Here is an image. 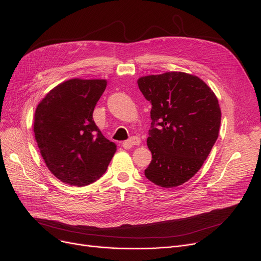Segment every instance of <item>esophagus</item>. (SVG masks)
<instances>
[{"label": "esophagus", "instance_id": "esophagus-1", "mask_svg": "<svg viewBox=\"0 0 261 261\" xmlns=\"http://www.w3.org/2000/svg\"><path fill=\"white\" fill-rule=\"evenodd\" d=\"M141 144V139L138 138V136H132L129 140L125 141L122 143L123 148H130L132 146H139Z\"/></svg>", "mask_w": 261, "mask_h": 261}]
</instances>
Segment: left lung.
<instances>
[{"label":"left lung","instance_id":"8db88e82","mask_svg":"<svg viewBox=\"0 0 261 261\" xmlns=\"http://www.w3.org/2000/svg\"><path fill=\"white\" fill-rule=\"evenodd\" d=\"M138 84L152 105L147 139L152 160L145 176L161 187L182 185L199 171L218 139V99L203 80L181 72L145 76Z\"/></svg>","mask_w":261,"mask_h":261}]
</instances>
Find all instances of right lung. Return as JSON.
<instances>
[{
	"instance_id": "1",
	"label": "right lung",
	"mask_w": 261,
	"mask_h": 261,
	"mask_svg": "<svg viewBox=\"0 0 261 261\" xmlns=\"http://www.w3.org/2000/svg\"><path fill=\"white\" fill-rule=\"evenodd\" d=\"M102 79H71L54 88L35 113V138L50 172L66 184L89 185L106 172L116 146L96 126L93 112Z\"/></svg>"
}]
</instances>
